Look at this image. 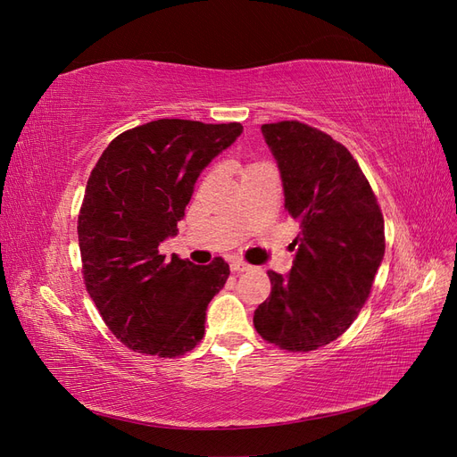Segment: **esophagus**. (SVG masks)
Masks as SVG:
<instances>
[{"label": "esophagus", "instance_id": "obj_1", "mask_svg": "<svg viewBox=\"0 0 457 457\" xmlns=\"http://www.w3.org/2000/svg\"><path fill=\"white\" fill-rule=\"evenodd\" d=\"M230 270H234V272H245V270H250V265H247V262H244L242 259H232L230 261Z\"/></svg>", "mask_w": 457, "mask_h": 457}]
</instances>
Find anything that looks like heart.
Masks as SVG:
<instances>
[{"label":"heart","instance_id":"1","mask_svg":"<svg viewBox=\"0 0 457 457\" xmlns=\"http://www.w3.org/2000/svg\"><path fill=\"white\" fill-rule=\"evenodd\" d=\"M261 165H265V163H252V165H247L245 170H252V168H261Z\"/></svg>","mask_w":457,"mask_h":457}]
</instances>
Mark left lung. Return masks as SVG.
Segmentation results:
<instances>
[{"instance_id":"left-lung-1","label":"left lung","mask_w":457,"mask_h":457,"mask_svg":"<svg viewBox=\"0 0 457 457\" xmlns=\"http://www.w3.org/2000/svg\"><path fill=\"white\" fill-rule=\"evenodd\" d=\"M261 131L301 234L292 242V272H267L270 295L253 326L284 351H316L345 334L370 297L385 255L383 213L361 165L328 133L297 120Z\"/></svg>"}]
</instances>
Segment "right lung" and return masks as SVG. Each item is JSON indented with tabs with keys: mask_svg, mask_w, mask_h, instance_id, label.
<instances>
[{
	"mask_svg": "<svg viewBox=\"0 0 457 457\" xmlns=\"http://www.w3.org/2000/svg\"><path fill=\"white\" fill-rule=\"evenodd\" d=\"M242 133L232 123L156 120L120 133L89 175L78 215L81 274L112 334L135 353L175 358L204 337L205 309L230 269L165 259L202 170Z\"/></svg>",
	"mask_w": 457,
	"mask_h": 457,
	"instance_id": "right-lung-1",
	"label": "right lung"
}]
</instances>
